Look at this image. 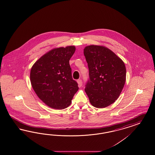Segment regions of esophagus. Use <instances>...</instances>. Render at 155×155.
I'll return each instance as SVG.
<instances>
[{"instance_id": "1", "label": "esophagus", "mask_w": 155, "mask_h": 155, "mask_svg": "<svg viewBox=\"0 0 155 155\" xmlns=\"http://www.w3.org/2000/svg\"><path fill=\"white\" fill-rule=\"evenodd\" d=\"M77 83L78 84V86L79 87H81L82 85V80H81V79H79V80H77Z\"/></svg>"}]
</instances>
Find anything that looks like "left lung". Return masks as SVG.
<instances>
[{"instance_id": "8db88e82", "label": "left lung", "mask_w": 155, "mask_h": 155, "mask_svg": "<svg viewBox=\"0 0 155 155\" xmlns=\"http://www.w3.org/2000/svg\"><path fill=\"white\" fill-rule=\"evenodd\" d=\"M84 51L89 71L85 92L94 107L104 108L114 103L121 93L126 82V66L106 47L90 45Z\"/></svg>"}]
</instances>
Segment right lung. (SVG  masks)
Here are the masks:
<instances>
[{
	"label": "right lung",
	"instance_id": "right-lung-1",
	"mask_svg": "<svg viewBox=\"0 0 155 155\" xmlns=\"http://www.w3.org/2000/svg\"><path fill=\"white\" fill-rule=\"evenodd\" d=\"M75 51L74 46L54 49L39 58L31 69L30 79L34 91L51 108L68 107L79 89L69 65Z\"/></svg>",
	"mask_w": 155,
	"mask_h": 155
}]
</instances>
